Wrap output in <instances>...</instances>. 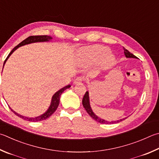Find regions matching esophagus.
<instances>
[{
	"label": "esophagus",
	"instance_id": "34e87169",
	"mask_svg": "<svg viewBox=\"0 0 159 159\" xmlns=\"http://www.w3.org/2000/svg\"><path fill=\"white\" fill-rule=\"evenodd\" d=\"M82 81H83L82 78L79 77V78H77V79H76L74 80V84H78V83H81Z\"/></svg>",
	"mask_w": 159,
	"mask_h": 159
}]
</instances>
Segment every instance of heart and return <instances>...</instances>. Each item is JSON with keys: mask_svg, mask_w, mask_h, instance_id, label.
<instances>
[{"mask_svg": "<svg viewBox=\"0 0 159 159\" xmlns=\"http://www.w3.org/2000/svg\"><path fill=\"white\" fill-rule=\"evenodd\" d=\"M109 52L108 48L99 45L83 48L79 52L78 62L82 66L95 64L99 62L103 67H111L113 64L115 58Z\"/></svg>", "mask_w": 159, "mask_h": 159, "instance_id": "1", "label": "heart"}]
</instances>
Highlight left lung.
I'll use <instances>...</instances> for the list:
<instances>
[{"label":"left lung","instance_id":"8db88e82","mask_svg":"<svg viewBox=\"0 0 159 159\" xmlns=\"http://www.w3.org/2000/svg\"><path fill=\"white\" fill-rule=\"evenodd\" d=\"M124 52H125V55L126 57H127V58H138L136 56H135L134 54H132L130 53V52L126 50V48H124ZM82 103H83V106L84 108L85 109V111H87L88 113L89 114V115H90V117L92 118V119H94V120H96L97 122H99V123H102V124H115V123H117V122H120L121 121H122L124 120H125L126 117L125 118H123V119H121L119 120H117V121H111V122H109V121L107 120H105L103 119H102V118H100L94 114V112L92 111V108L90 106V103H89V92L87 91L85 92V94L84 95V97L83 98V101H82Z\"/></svg>","mask_w":159,"mask_h":159}]
</instances>
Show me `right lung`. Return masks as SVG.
<instances>
[{
  "mask_svg": "<svg viewBox=\"0 0 159 159\" xmlns=\"http://www.w3.org/2000/svg\"><path fill=\"white\" fill-rule=\"evenodd\" d=\"M53 39L51 36H48V35H37V36H30L28 37V38H26L25 39H24V41H22L20 44H19L18 45L16 46V47H14L10 53L8 55V56L7 57V58L5 59V62H4V64H3V67L5 64V62L7 60V59L9 58L10 56L11 55V53H13L14 51H16L17 48L20 47H22V46H24V45H26V44H32V43H35V42H49L51 40ZM71 87L70 85H68L67 86H65V87L61 88L60 89H59L58 91H57L56 93H55L53 97H52V99H51V104L49 106V107L47 109V111H46L44 113H43L42 115H39V116H37V117H25V116H23V115H20L19 113H17L14 111H13L12 109H11L10 107V108L11 109V111H12L14 114L17 116L22 118V119H24L25 120H27V121H29V122H39V121H42V120H47V118L49 117L50 116H51L52 114L53 113V112L56 111L57 108L58 107V105L60 103V95L62 94V93L63 92H64L65 89H67L68 88H70Z\"/></svg>",
  "mask_w": 159,
  "mask_h": 159,
  "instance_id": "add662e5",
  "label": "right lung"
}]
</instances>
